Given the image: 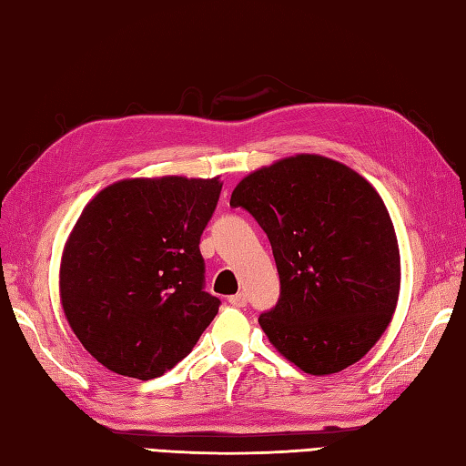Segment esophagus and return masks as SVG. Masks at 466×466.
Segmentation results:
<instances>
[{
  "instance_id": "1",
  "label": "esophagus",
  "mask_w": 466,
  "mask_h": 466,
  "mask_svg": "<svg viewBox=\"0 0 466 466\" xmlns=\"http://www.w3.org/2000/svg\"><path fill=\"white\" fill-rule=\"evenodd\" d=\"M228 302H230L234 309H242V306H246V296L242 292L234 294V296H228Z\"/></svg>"
}]
</instances>
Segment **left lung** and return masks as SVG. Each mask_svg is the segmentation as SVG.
<instances>
[{"mask_svg": "<svg viewBox=\"0 0 466 466\" xmlns=\"http://www.w3.org/2000/svg\"><path fill=\"white\" fill-rule=\"evenodd\" d=\"M230 206L248 210L272 244L280 300L258 322L274 349L314 376L359 362L400 292L397 234L370 182L330 157L296 154L242 177Z\"/></svg>", "mask_w": 466, "mask_h": 466, "instance_id": "1", "label": "left lung"}]
</instances>
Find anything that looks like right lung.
Masks as SVG:
<instances>
[{
	"label": "right lung",
	"mask_w": 466,
	"mask_h": 466,
	"mask_svg": "<svg viewBox=\"0 0 466 466\" xmlns=\"http://www.w3.org/2000/svg\"><path fill=\"white\" fill-rule=\"evenodd\" d=\"M220 177H127L97 192L69 232L59 300L107 370L150 380L190 354L220 300L204 292L200 236Z\"/></svg>",
	"instance_id": "right-lung-1"
}]
</instances>
